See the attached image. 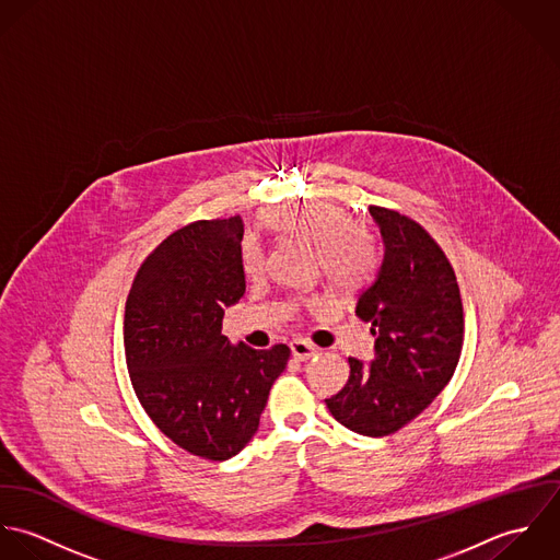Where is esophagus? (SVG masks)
<instances>
[{
  "mask_svg": "<svg viewBox=\"0 0 560 560\" xmlns=\"http://www.w3.org/2000/svg\"><path fill=\"white\" fill-rule=\"evenodd\" d=\"M290 350H292L294 359H299V361H307V359H312V357L318 352L316 346H312V343L305 341V339H292V341H290Z\"/></svg>",
  "mask_w": 560,
  "mask_h": 560,
  "instance_id": "esophagus-1",
  "label": "esophagus"
}]
</instances>
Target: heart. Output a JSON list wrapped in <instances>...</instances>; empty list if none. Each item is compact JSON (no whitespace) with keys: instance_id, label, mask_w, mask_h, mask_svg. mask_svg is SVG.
Returning a JSON list of instances; mask_svg holds the SVG:
<instances>
[{"instance_id":"b5f03b06","label":"heart","mask_w":560,"mask_h":560,"mask_svg":"<svg viewBox=\"0 0 560 560\" xmlns=\"http://www.w3.org/2000/svg\"><path fill=\"white\" fill-rule=\"evenodd\" d=\"M268 229L316 246L318 264L337 290H350L372 266V244L363 226L334 203L310 201L272 212L264 219ZM242 270L248 277L264 272V250L255 237L242 244Z\"/></svg>"}]
</instances>
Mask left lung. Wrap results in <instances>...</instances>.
Here are the masks:
<instances>
[{
    "instance_id": "obj_1",
    "label": "left lung",
    "mask_w": 560,
    "mask_h": 560,
    "mask_svg": "<svg viewBox=\"0 0 560 560\" xmlns=\"http://www.w3.org/2000/svg\"><path fill=\"white\" fill-rule=\"evenodd\" d=\"M381 233V259L357 299L370 323L374 359L348 357L350 376L327 398L346 429L383 438L416 420L454 374L463 346V305L440 244L409 217L370 206Z\"/></svg>"
}]
</instances>
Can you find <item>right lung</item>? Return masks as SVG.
Instances as JSON below:
<instances>
[{"label": "right lung", "instance_id": "add662e5", "mask_svg": "<svg viewBox=\"0 0 560 560\" xmlns=\"http://www.w3.org/2000/svg\"><path fill=\"white\" fill-rule=\"evenodd\" d=\"M240 217L171 233L140 266L122 320L133 392L153 424L190 454L226 460L246 446L290 348L255 350L221 334L246 290Z\"/></svg>", "mask_w": 560, "mask_h": 560}]
</instances>
